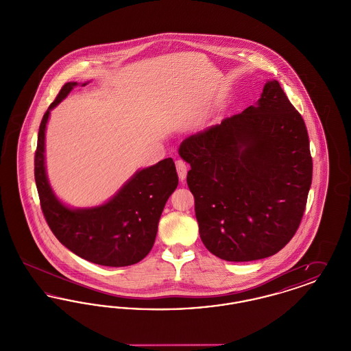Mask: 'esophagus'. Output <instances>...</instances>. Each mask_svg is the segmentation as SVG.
Here are the masks:
<instances>
[{
    "instance_id": "obj_1",
    "label": "esophagus",
    "mask_w": 351,
    "mask_h": 351,
    "mask_svg": "<svg viewBox=\"0 0 351 351\" xmlns=\"http://www.w3.org/2000/svg\"><path fill=\"white\" fill-rule=\"evenodd\" d=\"M176 169H178V175H179V179L183 182L185 180V178H186V172H188V166H186V163L182 160V159H179V160H176Z\"/></svg>"
}]
</instances>
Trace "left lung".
<instances>
[{"instance_id": "left-lung-1", "label": "left lung", "mask_w": 351, "mask_h": 351, "mask_svg": "<svg viewBox=\"0 0 351 351\" xmlns=\"http://www.w3.org/2000/svg\"><path fill=\"white\" fill-rule=\"evenodd\" d=\"M179 155L205 247L228 262L268 258L295 235L312 184L309 138L280 84L242 113L185 138Z\"/></svg>"}]
</instances>
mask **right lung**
I'll list each match as a JSON object with an SVG mask.
<instances>
[{
  "instance_id": "1",
  "label": "right lung",
  "mask_w": 351,
  "mask_h": 351,
  "mask_svg": "<svg viewBox=\"0 0 351 351\" xmlns=\"http://www.w3.org/2000/svg\"><path fill=\"white\" fill-rule=\"evenodd\" d=\"M69 82L45 113L35 152V183L42 212L52 233L68 250L92 263L125 267L150 252L158 223L179 178L172 158L138 169L109 200L92 208H71L59 200L46 172V126L51 110L77 85Z\"/></svg>"
}]
</instances>
